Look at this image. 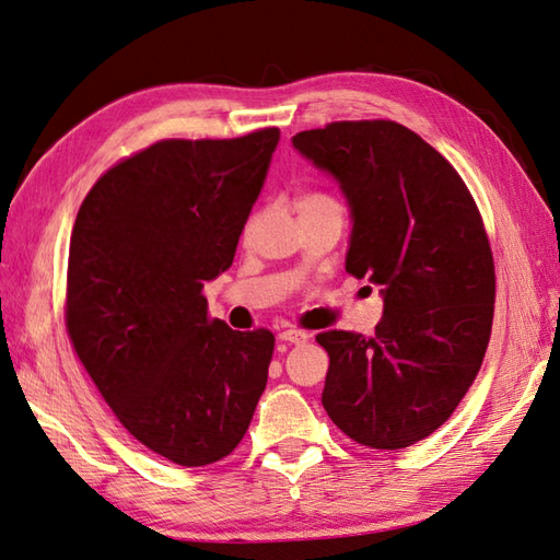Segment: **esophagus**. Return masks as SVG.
I'll return each mask as SVG.
<instances>
[{"instance_id":"obj_1","label":"esophagus","mask_w":560,"mask_h":560,"mask_svg":"<svg viewBox=\"0 0 560 560\" xmlns=\"http://www.w3.org/2000/svg\"><path fill=\"white\" fill-rule=\"evenodd\" d=\"M280 340H284V343L300 346V343H306V340H310V334H306V330H302V328H284L280 334Z\"/></svg>"}]
</instances>
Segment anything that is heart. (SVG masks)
I'll return each mask as SVG.
<instances>
[{
  "label": "heart",
  "mask_w": 560,
  "mask_h": 560,
  "mask_svg": "<svg viewBox=\"0 0 560 560\" xmlns=\"http://www.w3.org/2000/svg\"><path fill=\"white\" fill-rule=\"evenodd\" d=\"M296 210H300V214H306V212H318V210H340V205L334 196H328V192H306V196H302L300 202H296ZM258 222H260V212H254L248 217V222L244 226V238L254 234Z\"/></svg>",
  "instance_id": "heart-1"
}]
</instances>
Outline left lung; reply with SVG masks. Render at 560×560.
<instances>
[{"mask_svg":"<svg viewBox=\"0 0 560 560\" xmlns=\"http://www.w3.org/2000/svg\"><path fill=\"white\" fill-rule=\"evenodd\" d=\"M292 144L343 188L346 270L384 294L372 338L316 336L330 358L322 404L364 447H410L454 413L481 370L495 306L483 217L456 168L401 122L338 120Z\"/></svg>","mask_w":560,"mask_h":560,"instance_id":"obj_1","label":"left lung"}]
</instances>
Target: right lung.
<instances>
[{"label":"right lung","instance_id":"obj_1","mask_svg":"<svg viewBox=\"0 0 560 560\" xmlns=\"http://www.w3.org/2000/svg\"><path fill=\"white\" fill-rule=\"evenodd\" d=\"M278 140H159L77 212L67 336L120 425L180 466L232 454L266 389L276 336L212 318L202 288L232 266Z\"/></svg>","mask_w":560,"mask_h":560}]
</instances>
